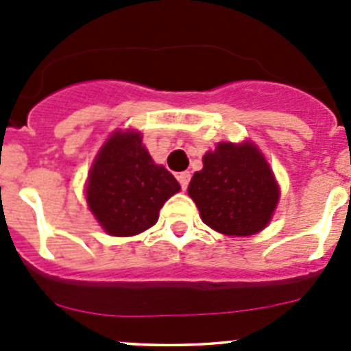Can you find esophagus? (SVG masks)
Listing matches in <instances>:
<instances>
[{
    "label": "esophagus",
    "instance_id": "esophagus-1",
    "mask_svg": "<svg viewBox=\"0 0 351 351\" xmlns=\"http://www.w3.org/2000/svg\"><path fill=\"white\" fill-rule=\"evenodd\" d=\"M190 178H192L190 171H183V173H180V175H178V182H180V185H182L183 190H186V186H189Z\"/></svg>",
    "mask_w": 351,
    "mask_h": 351
}]
</instances>
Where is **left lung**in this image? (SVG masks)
Returning <instances> with one entry per match:
<instances>
[{
	"label": "left lung",
	"instance_id": "1",
	"mask_svg": "<svg viewBox=\"0 0 351 351\" xmlns=\"http://www.w3.org/2000/svg\"><path fill=\"white\" fill-rule=\"evenodd\" d=\"M189 195L204 224L226 236L263 231L277 208L280 189L274 171L253 143H219L204 156Z\"/></svg>",
	"mask_w": 351,
	"mask_h": 351
}]
</instances>
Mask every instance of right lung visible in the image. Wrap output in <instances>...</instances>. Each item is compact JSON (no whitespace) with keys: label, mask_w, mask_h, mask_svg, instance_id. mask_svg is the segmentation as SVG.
<instances>
[{"label":"right lung","mask_w":351,"mask_h":351,"mask_svg":"<svg viewBox=\"0 0 351 351\" xmlns=\"http://www.w3.org/2000/svg\"><path fill=\"white\" fill-rule=\"evenodd\" d=\"M180 183L156 165L137 130H115L88 173L86 202L110 236H136L158 222L159 210Z\"/></svg>","instance_id":"1"}]
</instances>
